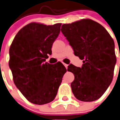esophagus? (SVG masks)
Listing matches in <instances>:
<instances>
[{
	"instance_id": "1",
	"label": "esophagus",
	"mask_w": 120,
	"mask_h": 120,
	"mask_svg": "<svg viewBox=\"0 0 120 120\" xmlns=\"http://www.w3.org/2000/svg\"><path fill=\"white\" fill-rule=\"evenodd\" d=\"M63 65L65 66V68H67V67H68V65H67V64H65V63H63Z\"/></svg>"
}]
</instances>
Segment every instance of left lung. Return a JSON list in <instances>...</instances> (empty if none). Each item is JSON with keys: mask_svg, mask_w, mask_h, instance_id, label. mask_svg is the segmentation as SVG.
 Wrapping results in <instances>:
<instances>
[{"mask_svg": "<svg viewBox=\"0 0 120 120\" xmlns=\"http://www.w3.org/2000/svg\"><path fill=\"white\" fill-rule=\"evenodd\" d=\"M61 31L75 55L83 60L81 68L68 67L75 76L72 92L81 101H96L112 81L116 63L113 40L101 24L89 19L64 24Z\"/></svg>", "mask_w": 120, "mask_h": 120, "instance_id": "obj_1", "label": "left lung"}]
</instances>
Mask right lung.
Segmentation results:
<instances>
[{"label":"right lung","mask_w":120,"mask_h":120,"mask_svg":"<svg viewBox=\"0 0 120 120\" xmlns=\"http://www.w3.org/2000/svg\"><path fill=\"white\" fill-rule=\"evenodd\" d=\"M61 25L30 23L18 31L10 47L9 67L15 84L33 104L43 105L53 101L67 72L60 62H45Z\"/></svg>","instance_id":"right-lung-1"}]
</instances>
